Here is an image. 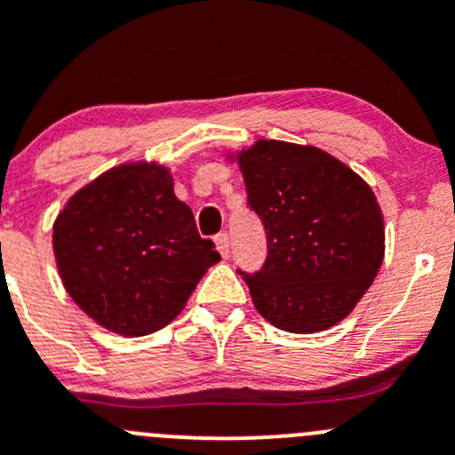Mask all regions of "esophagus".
Returning <instances> with one entry per match:
<instances>
[{
    "label": "esophagus",
    "mask_w": 455,
    "mask_h": 455,
    "mask_svg": "<svg viewBox=\"0 0 455 455\" xmlns=\"http://www.w3.org/2000/svg\"><path fill=\"white\" fill-rule=\"evenodd\" d=\"M215 244H218V251H220V255L222 257H228V253H231V242H228V235L227 233H220L218 237H215Z\"/></svg>",
    "instance_id": "esophagus-1"
}]
</instances>
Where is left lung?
<instances>
[{"mask_svg":"<svg viewBox=\"0 0 455 455\" xmlns=\"http://www.w3.org/2000/svg\"><path fill=\"white\" fill-rule=\"evenodd\" d=\"M268 255L242 273L257 313L279 330L310 334L352 313L385 255L383 213L368 182L328 151L257 140L235 156Z\"/></svg>","mask_w":455,"mask_h":455,"instance_id":"left-lung-1","label":"left lung"}]
</instances>
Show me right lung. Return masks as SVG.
I'll list each match as a JSON object with an SVG mask.
<instances>
[{
  "label": "right lung",
  "instance_id": "obj_1",
  "mask_svg": "<svg viewBox=\"0 0 455 455\" xmlns=\"http://www.w3.org/2000/svg\"><path fill=\"white\" fill-rule=\"evenodd\" d=\"M68 295L87 316L123 337L167 325L202 275L220 261L194 213L156 163H125L76 191L52 227Z\"/></svg>",
  "mask_w": 455,
  "mask_h": 455
}]
</instances>
